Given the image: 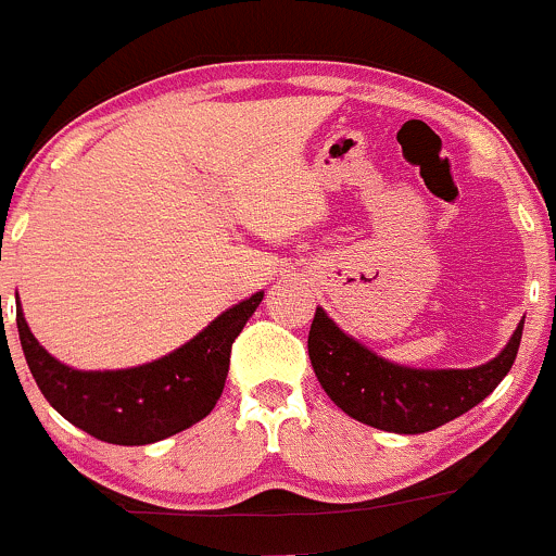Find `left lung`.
Returning <instances> with one entry per match:
<instances>
[{"mask_svg":"<svg viewBox=\"0 0 556 556\" xmlns=\"http://www.w3.org/2000/svg\"><path fill=\"white\" fill-rule=\"evenodd\" d=\"M525 318L495 358L471 369H417L393 364L353 340L316 307L307 353L326 396L353 420L391 433H426L466 415L508 375Z\"/></svg>","mask_w":556,"mask_h":556,"instance_id":"8db88e82","label":"left lung"}]
</instances>
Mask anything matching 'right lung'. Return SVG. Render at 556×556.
I'll list each match as a JSON object with an SVG mask.
<instances>
[{"label":"right lung","instance_id":"obj_1","mask_svg":"<svg viewBox=\"0 0 556 556\" xmlns=\"http://www.w3.org/2000/svg\"><path fill=\"white\" fill-rule=\"evenodd\" d=\"M265 291L227 307L200 334L163 358L130 369H74L50 356L15 307L23 356L59 415L109 444L139 447L203 420L225 391L230 351Z\"/></svg>","mask_w":556,"mask_h":556}]
</instances>
